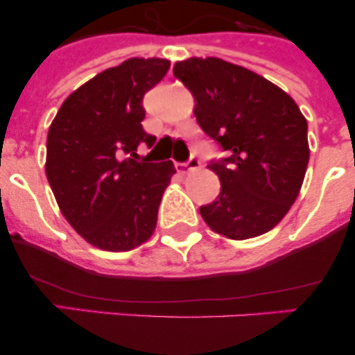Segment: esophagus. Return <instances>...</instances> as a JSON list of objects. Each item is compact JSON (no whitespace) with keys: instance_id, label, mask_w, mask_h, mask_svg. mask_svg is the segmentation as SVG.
<instances>
[{"instance_id":"esophagus-1","label":"esophagus","mask_w":355,"mask_h":355,"mask_svg":"<svg viewBox=\"0 0 355 355\" xmlns=\"http://www.w3.org/2000/svg\"><path fill=\"white\" fill-rule=\"evenodd\" d=\"M199 168H200V161H199L198 156H192L191 159H189V163L177 164V171H178V173H182V175L189 173V171L199 170Z\"/></svg>"}]
</instances>
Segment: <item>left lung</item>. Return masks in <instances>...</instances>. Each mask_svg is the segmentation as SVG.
<instances>
[{
    "instance_id": "1",
    "label": "left lung",
    "mask_w": 355,
    "mask_h": 355,
    "mask_svg": "<svg viewBox=\"0 0 355 355\" xmlns=\"http://www.w3.org/2000/svg\"><path fill=\"white\" fill-rule=\"evenodd\" d=\"M173 75L194 96L200 128L228 153L207 164L221 192L200 206V216L232 241L266 234L302 187L309 163L307 120L278 85L221 58L177 62Z\"/></svg>"
}]
</instances>
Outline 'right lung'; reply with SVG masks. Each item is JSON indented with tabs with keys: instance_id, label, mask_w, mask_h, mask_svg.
<instances>
[{
	"instance_id": "obj_1",
	"label": "right lung",
	"mask_w": 355,
	"mask_h": 355,
	"mask_svg": "<svg viewBox=\"0 0 355 355\" xmlns=\"http://www.w3.org/2000/svg\"><path fill=\"white\" fill-rule=\"evenodd\" d=\"M168 68L163 58L125 60L71 92L49 127L46 177L65 220L98 249H135L156 228L175 166L134 157L156 142L142 128V98Z\"/></svg>"
}]
</instances>
